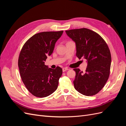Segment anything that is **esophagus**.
Returning <instances> with one entry per match:
<instances>
[{
    "instance_id": "34e87169",
    "label": "esophagus",
    "mask_w": 126,
    "mask_h": 126,
    "mask_svg": "<svg viewBox=\"0 0 126 126\" xmlns=\"http://www.w3.org/2000/svg\"><path fill=\"white\" fill-rule=\"evenodd\" d=\"M68 70V68H63V72L66 71H67Z\"/></svg>"
}]
</instances>
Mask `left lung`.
Returning a JSON list of instances; mask_svg holds the SVG:
<instances>
[{"mask_svg":"<svg viewBox=\"0 0 126 126\" xmlns=\"http://www.w3.org/2000/svg\"><path fill=\"white\" fill-rule=\"evenodd\" d=\"M66 32L76 44L77 57L87 61L85 74L78 68L74 69L75 88L85 96L96 94L104 87L110 74L111 57L108 45L99 34L89 29H71Z\"/></svg>","mask_w":126,"mask_h":126,"instance_id":"obj_1","label":"left lung"}]
</instances>
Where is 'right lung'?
I'll use <instances>...</instances> for the list:
<instances>
[{
  "mask_svg": "<svg viewBox=\"0 0 126 126\" xmlns=\"http://www.w3.org/2000/svg\"><path fill=\"white\" fill-rule=\"evenodd\" d=\"M63 33L62 30L36 33L21 49L18 59L21 78L26 88L36 97H47L58 87L62 69L59 67L55 69L49 68L45 62L52 54L56 41Z\"/></svg>",
  "mask_w": 126,
  "mask_h": 126,
  "instance_id": "1",
  "label": "right lung"
}]
</instances>
